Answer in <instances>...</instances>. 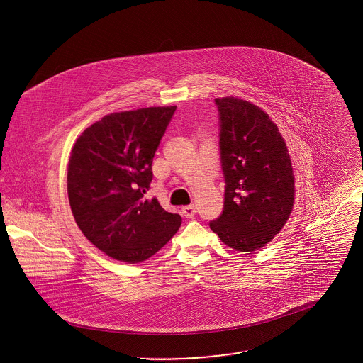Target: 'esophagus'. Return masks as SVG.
Returning a JSON list of instances; mask_svg holds the SVG:
<instances>
[{
  "label": "esophagus",
  "instance_id": "1",
  "mask_svg": "<svg viewBox=\"0 0 363 363\" xmlns=\"http://www.w3.org/2000/svg\"><path fill=\"white\" fill-rule=\"evenodd\" d=\"M182 215L185 218H193L196 215V207L194 206H186V207H182Z\"/></svg>",
  "mask_w": 363,
  "mask_h": 363
}]
</instances>
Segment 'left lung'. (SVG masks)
<instances>
[{
  "instance_id": "8db88e82",
  "label": "left lung",
  "mask_w": 363,
  "mask_h": 363,
  "mask_svg": "<svg viewBox=\"0 0 363 363\" xmlns=\"http://www.w3.org/2000/svg\"><path fill=\"white\" fill-rule=\"evenodd\" d=\"M215 102L225 208L209 227L228 247L250 253L272 241L293 212V163L277 123L259 106L237 96Z\"/></svg>"
}]
</instances>
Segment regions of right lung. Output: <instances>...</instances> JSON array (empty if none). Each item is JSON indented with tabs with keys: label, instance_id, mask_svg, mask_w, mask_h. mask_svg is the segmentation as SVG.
I'll list each match as a JSON object with an SVG mask.
<instances>
[{
	"label": "right lung",
	"instance_id": "obj_1",
	"mask_svg": "<svg viewBox=\"0 0 363 363\" xmlns=\"http://www.w3.org/2000/svg\"><path fill=\"white\" fill-rule=\"evenodd\" d=\"M177 106L111 113L77 138L68 164L73 218L111 259L138 264L154 256L182 223L157 199L144 200L152 160Z\"/></svg>",
	"mask_w": 363,
	"mask_h": 363
}]
</instances>
